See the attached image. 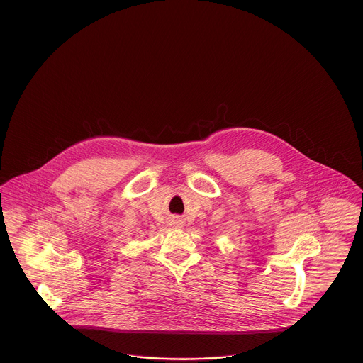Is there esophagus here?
<instances>
[{
  "mask_svg": "<svg viewBox=\"0 0 363 363\" xmlns=\"http://www.w3.org/2000/svg\"><path fill=\"white\" fill-rule=\"evenodd\" d=\"M175 223H177V225H178V227H179V225H181V220H179V222H175Z\"/></svg>",
  "mask_w": 363,
  "mask_h": 363,
  "instance_id": "1",
  "label": "esophagus"
}]
</instances>
